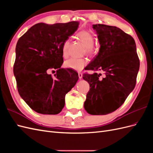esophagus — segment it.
Here are the masks:
<instances>
[{
	"mask_svg": "<svg viewBox=\"0 0 153 153\" xmlns=\"http://www.w3.org/2000/svg\"><path fill=\"white\" fill-rule=\"evenodd\" d=\"M82 76H83V74L80 72H78V77H79L80 79H82Z\"/></svg>",
	"mask_w": 153,
	"mask_h": 153,
	"instance_id": "34e87169",
	"label": "esophagus"
}]
</instances>
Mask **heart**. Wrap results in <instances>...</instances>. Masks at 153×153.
Listing matches in <instances>:
<instances>
[{
	"label": "heart",
	"mask_w": 153,
	"mask_h": 153,
	"mask_svg": "<svg viewBox=\"0 0 153 153\" xmlns=\"http://www.w3.org/2000/svg\"><path fill=\"white\" fill-rule=\"evenodd\" d=\"M76 38L84 45L86 52L88 54L93 55L96 52V48L94 46V38L90 32L87 30H82L78 32L76 35ZM69 40L64 41L62 47V54L64 57L68 56V50L69 47ZM87 64V61L85 59L71 58L64 62V66L66 68L74 69V70L80 71Z\"/></svg>",
	"instance_id": "heart-1"
}]
</instances>
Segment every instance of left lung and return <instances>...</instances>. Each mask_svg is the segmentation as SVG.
Segmentation results:
<instances>
[{
	"mask_svg": "<svg viewBox=\"0 0 153 153\" xmlns=\"http://www.w3.org/2000/svg\"><path fill=\"white\" fill-rule=\"evenodd\" d=\"M98 34L100 48L98 55L85 67L87 70L103 71L85 73L89 84L84 108L91 115H106L121 106L136 84L140 61L132 37L115 26L92 25Z\"/></svg>",
	"mask_w": 153,
	"mask_h": 153,
	"instance_id": "left-lung-1",
	"label": "left lung"
}]
</instances>
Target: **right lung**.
<instances>
[{"label": "right lung", "mask_w": 153, "mask_h": 153, "mask_svg": "<svg viewBox=\"0 0 153 153\" xmlns=\"http://www.w3.org/2000/svg\"><path fill=\"white\" fill-rule=\"evenodd\" d=\"M79 22L52 25L39 23L18 39L13 66L18 91L35 112L55 115L65 105V96L75 85L78 73L63 69L62 44L77 30ZM57 69L54 77L48 74Z\"/></svg>", "instance_id": "obj_1"}]
</instances>
